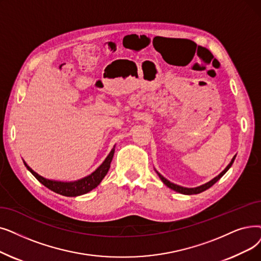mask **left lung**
<instances>
[{"label": "left lung", "mask_w": 261, "mask_h": 261, "mask_svg": "<svg viewBox=\"0 0 261 261\" xmlns=\"http://www.w3.org/2000/svg\"><path fill=\"white\" fill-rule=\"evenodd\" d=\"M234 159H236V155L231 159V161H230V163L225 167V169L224 171L222 172V173H220L217 177H214L213 179H211L210 181H208V182H206V184H203V185H201V186H199V187H196V188H185V187H181V186H178V185H176V184H173V182H171V181L169 180H167L166 178H164L160 173H159L158 171H154L156 172V174H158V176L160 177V179L162 180V182L166 186V187H168L169 189H172V190H174V191H176V192H178V193H181V194H186V195H192V194H198V193H201V192H203V191H206L207 189H209L210 187H212L215 182H217L218 180H220L221 178H222V176L228 171V169L230 168V166L232 165V163H233V161H234Z\"/></svg>", "instance_id": "obj_1"}]
</instances>
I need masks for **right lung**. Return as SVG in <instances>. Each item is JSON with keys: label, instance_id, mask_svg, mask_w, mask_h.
<instances>
[{"label": "right lung", "instance_id": "obj_1", "mask_svg": "<svg viewBox=\"0 0 261 261\" xmlns=\"http://www.w3.org/2000/svg\"><path fill=\"white\" fill-rule=\"evenodd\" d=\"M114 152H115V146L113 147V149L110 151V153L106 158V160L96 169V171H94L88 176H85L84 178L74 180V181H59V180L47 179L40 176L36 172H34L24 160H23V163L29 171L33 174V176L35 177L44 187H47L49 190L55 192V193H58L60 195L67 196V197H74V196H80V195L86 194L100 185L101 181H102V179L106 177V175L109 172L112 159L114 156Z\"/></svg>", "mask_w": 261, "mask_h": 261}]
</instances>
